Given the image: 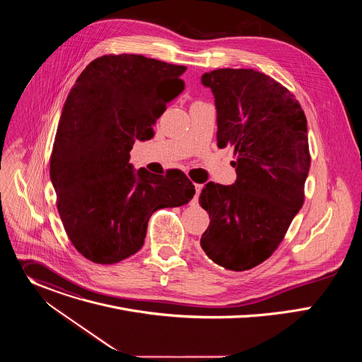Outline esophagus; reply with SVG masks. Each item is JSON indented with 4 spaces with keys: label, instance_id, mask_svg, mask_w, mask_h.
<instances>
[{
    "label": "esophagus",
    "instance_id": "esophagus-1",
    "mask_svg": "<svg viewBox=\"0 0 362 362\" xmlns=\"http://www.w3.org/2000/svg\"><path fill=\"white\" fill-rule=\"evenodd\" d=\"M200 190H202V185H194V200H197L199 194H200Z\"/></svg>",
    "mask_w": 362,
    "mask_h": 362
}]
</instances>
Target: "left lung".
<instances>
[{
	"instance_id": "8db88e82",
	"label": "left lung",
	"mask_w": 362,
	"mask_h": 362,
	"mask_svg": "<svg viewBox=\"0 0 362 362\" xmlns=\"http://www.w3.org/2000/svg\"><path fill=\"white\" fill-rule=\"evenodd\" d=\"M218 112V146H230L236 182H209L199 202L211 223L200 238L215 264L252 269L278 249L303 204L311 166L306 117L295 95L252 69H219L202 76Z\"/></svg>"
}]
</instances>
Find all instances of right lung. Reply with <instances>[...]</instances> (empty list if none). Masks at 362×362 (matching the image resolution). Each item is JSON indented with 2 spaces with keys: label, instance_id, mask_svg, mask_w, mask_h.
<instances>
[{
  "label": "right lung",
  "instance_id": "1",
  "mask_svg": "<svg viewBox=\"0 0 362 362\" xmlns=\"http://www.w3.org/2000/svg\"><path fill=\"white\" fill-rule=\"evenodd\" d=\"M185 71L139 54H109L93 60L67 95L49 176L70 242L94 264L113 265L134 255L151 214L186 204L194 194L177 169L154 175L129 163L134 141L154 136L166 103L183 91Z\"/></svg>",
  "mask_w": 362,
  "mask_h": 362
}]
</instances>
